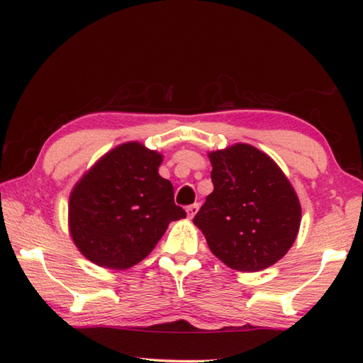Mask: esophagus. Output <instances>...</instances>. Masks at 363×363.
<instances>
[{"mask_svg":"<svg viewBox=\"0 0 363 363\" xmlns=\"http://www.w3.org/2000/svg\"><path fill=\"white\" fill-rule=\"evenodd\" d=\"M198 209H199V204H190V206H187V215H189V218H194L195 217V213L198 212Z\"/></svg>","mask_w":363,"mask_h":363,"instance_id":"34e87169","label":"esophagus"}]
</instances>
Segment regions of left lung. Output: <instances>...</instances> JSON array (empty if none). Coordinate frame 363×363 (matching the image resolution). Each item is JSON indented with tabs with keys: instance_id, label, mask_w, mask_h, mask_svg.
Segmentation results:
<instances>
[{
	"instance_id": "1",
	"label": "left lung",
	"mask_w": 363,
	"mask_h": 363,
	"mask_svg": "<svg viewBox=\"0 0 363 363\" xmlns=\"http://www.w3.org/2000/svg\"><path fill=\"white\" fill-rule=\"evenodd\" d=\"M213 191L195 215L211 251L238 272H260L285 256L298 235L301 206L265 152L238 143L209 154Z\"/></svg>"
}]
</instances>
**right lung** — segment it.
Wrapping results in <instances>:
<instances>
[{"instance_id": "1", "label": "right lung", "mask_w": 363, "mask_h": 363, "mask_svg": "<svg viewBox=\"0 0 363 363\" xmlns=\"http://www.w3.org/2000/svg\"><path fill=\"white\" fill-rule=\"evenodd\" d=\"M162 156L130 142L99 159L72 191L70 234L94 264L123 269L143 260L172 221L186 217L172 182L157 168Z\"/></svg>"}]
</instances>
